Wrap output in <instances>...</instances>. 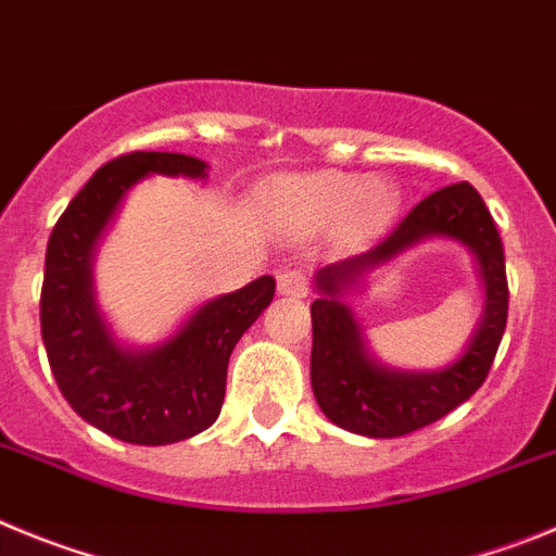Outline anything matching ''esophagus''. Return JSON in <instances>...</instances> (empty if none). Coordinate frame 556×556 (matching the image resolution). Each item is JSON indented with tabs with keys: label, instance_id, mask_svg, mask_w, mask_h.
<instances>
[{
	"label": "esophagus",
	"instance_id": "obj_1",
	"mask_svg": "<svg viewBox=\"0 0 556 556\" xmlns=\"http://www.w3.org/2000/svg\"><path fill=\"white\" fill-rule=\"evenodd\" d=\"M277 290L282 293V296H290V299L307 296V290H309L307 274L299 271V268H282V271L277 274Z\"/></svg>",
	"mask_w": 556,
	"mask_h": 556
}]
</instances>
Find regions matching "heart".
Listing matches in <instances>:
<instances>
[{
  "label": "heart",
  "mask_w": 556,
  "mask_h": 556,
  "mask_svg": "<svg viewBox=\"0 0 556 556\" xmlns=\"http://www.w3.org/2000/svg\"><path fill=\"white\" fill-rule=\"evenodd\" d=\"M274 210L302 227H318L346 216L352 227H371L388 216L393 193L384 182H365L357 174H313L285 179L274 191Z\"/></svg>",
  "instance_id": "b5f03b06"
}]
</instances>
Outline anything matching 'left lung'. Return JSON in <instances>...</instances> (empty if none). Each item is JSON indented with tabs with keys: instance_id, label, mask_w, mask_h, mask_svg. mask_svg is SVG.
<instances>
[{
	"instance_id": "obj_1",
	"label": "left lung",
	"mask_w": 556,
	"mask_h": 556,
	"mask_svg": "<svg viewBox=\"0 0 556 556\" xmlns=\"http://www.w3.org/2000/svg\"><path fill=\"white\" fill-rule=\"evenodd\" d=\"M429 233L457 237L475 249L489 288L485 318L469 352L443 372H388L364 354L351 311L340 305L337 296L340 289L356 281L359 273L370 270ZM315 285L321 296L309 307V379L318 407L338 427L365 438H402L452 413L488 379L507 327L509 288L502 235L471 182H454L429 193L368 252L321 268Z\"/></svg>"
}]
</instances>
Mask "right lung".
Returning a JSON list of instances; mask_svg holds the SVG:
<instances>
[{
  "label": "right lung",
  "instance_id": "add662e5",
  "mask_svg": "<svg viewBox=\"0 0 556 556\" xmlns=\"http://www.w3.org/2000/svg\"><path fill=\"white\" fill-rule=\"evenodd\" d=\"M204 168L188 154H118L85 182L49 235L41 288L49 365L74 413L124 443L166 446L216 421L229 354L277 288L274 277H260L213 299L152 352H124L108 334L91 296V249L118 199L147 174L204 177Z\"/></svg>",
  "mask_w": 556,
  "mask_h": 556
}]
</instances>
